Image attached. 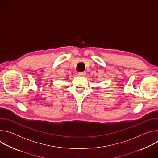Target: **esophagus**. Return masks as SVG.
I'll return each mask as SVG.
<instances>
[{
	"instance_id": "obj_1",
	"label": "esophagus",
	"mask_w": 158,
	"mask_h": 158,
	"mask_svg": "<svg viewBox=\"0 0 158 158\" xmlns=\"http://www.w3.org/2000/svg\"><path fill=\"white\" fill-rule=\"evenodd\" d=\"M86 75V72H78V75L80 77H84Z\"/></svg>"
}]
</instances>
